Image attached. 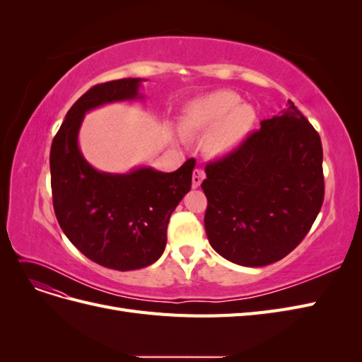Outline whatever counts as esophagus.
I'll return each instance as SVG.
<instances>
[{
  "label": "esophagus",
  "mask_w": 362,
  "mask_h": 362,
  "mask_svg": "<svg viewBox=\"0 0 362 362\" xmlns=\"http://www.w3.org/2000/svg\"><path fill=\"white\" fill-rule=\"evenodd\" d=\"M205 178V172L202 169H194L193 170V177H192V182H193V189H198L201 182Z\"/></svg>",
  "instance_id": "34e87169"
}]
</instances>
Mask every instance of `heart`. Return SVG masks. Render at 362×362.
Returning <instances> with one entry per match:
<instances>
[{"label":"heart","mask_w":362,"mask_h":362,"mask_svg":"<svg viewBox=\"0 0 362 362\" xmlns=\"http://www.w3.org/2000/svg\"><path fill=\"white\" fill-rule=\"evenodd\" d=\"M257 120L254 107L231 90L194 98L182 108L180 127L185 134H205L202 148L211 158H226L245 145Z\"/></svg>","instance_id":"1"}]
</instances>
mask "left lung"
Instances as JSON below:
<instances>
[{
	"label": "left lung",
	"mask_w": 362,
	"mask_h": 362,
	"mask_svg": "<svg viewBox=\"0 0 362 362\" xmlns=\"http://www.w3.org/2000/svg\"><path fill=\"white\" fill-rule=\"evenodd\" d=\"M322 163L320 136L291 101L261 120L235 154L205 168L204 223L211 247L245 267L288 255L322 208Z\"/></svg>",
	"instance_id": "1"
}]
</instances>
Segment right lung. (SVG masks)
Returning <instances> with one entry per match:
<instances>
[{
	"label": "right lung",
	"instance_id": "add662e5",
	"mask_svg": "<svg viewBox=\"0 0 362 362\" xmlns=\"http://www.w3.org/2000/svg\"><path fill=\"white\" fill-rule=\"evenodd\" d=\"M144 78L96 84L66 113L49 154L52 205L60 228L83 255L107 269L137 270L166 247L170 214L192 187L194 160L175 172L139 166L100 172L78 145L84 115L105 104L144 100Z\"/></svg>",
	"mask_w": 362,
	"mask_h": 362
}]
</instances>
